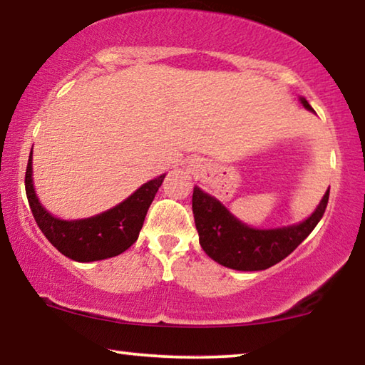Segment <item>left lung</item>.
Segmentation results:
<instances>
[{
	"label": "left lung",
	"instance_id": "1",
	"mask_svg": "<svg viewBox=\"0 0 365 365\" xmlns=\"http://www.w3.org/2000/svg\"><path fill=\"white\" fill-rule=\"evenodd\" d=\"M301 103L314 112L306 98H301ZM327 200L329 191H326L314 212L299 224L263 230L242 224L217 199L195 186L192 214L199 244L212 260L232 270H267L287 258L313 232L324 215Z\"/></svg>",
	"mask_w": 365,
	"mask_h": 365
}]
</instances>
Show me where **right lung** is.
I'll list each match as a JSON object with an SVG mask.
<instances>
[{
	"label": "right lung",
	"mask_w": 365,
	"mask_h": 365,
	"mask_svg": "<svg viewBox=\"0 0 365 365\" xmlns=\"http://www.w3.org/2000/svg\"><path fill=\"white\" fill-rule=\"evenodd\" d=\"M166 174L151 179L143 186L115 205L113 209L93 215L88 219L62 220L42 207L33 184V151L26 168V194L36 224L39 225L46 239L62 255L76 262H97L117 257L130 248L138 239L148 209L155 199L158 189Z\"/></svg>",
	"instance_id": "1"
}]
</instances>
